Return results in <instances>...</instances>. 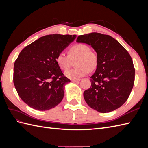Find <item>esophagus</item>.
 Here are the masks:
<instances>
[{"label":"esophagus","mask_w":148,"mask_h":148,"mask_svg":"<svg viewBox=\"0 0 148 148\" xmlns=\"http://www.w3.org/2000/svg\"><path fill=\"white\" fill-rule=\"evenodd\" d=\"M81 80V79H71V81L73 82H79Z\"/></svg>","instance_id":"obj_1"}]
</instances>
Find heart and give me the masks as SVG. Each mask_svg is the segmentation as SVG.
<instances>
[{"label": "heart", "mask_w": 148, "mask_h": 148, "mask_svg": "<svg viewBox=\"0 0 148 148\" xmlns=\"http://www.w3.org/2000/svg\"><path fill=\"white\" fill-rule=\"evenodd\" d=\"M69 56L64 52H60L56 58L58 66L63 70H66L71 65V60L77 58L75 69L67 70L65 72V77L70 79H78L89 73L90 70L96 69L98 58L96 53L90 51L87 44L77 43L69 49Z\"/></svg>", "instance_id": "heart-1"}]
</instances>
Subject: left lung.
I'll list each match as a JSON object with an SVG mask.
<instances>
[{
    "instance_id": "left-lung-1",
    "label": "left lung",
    "mask_w": 148,
    "mask_h": 148,
    "mask_svg": "<svg viewBox=\"0 0 148 148\" xmlns=\"http://www.w3.org/2000/svg\"><path fill=\"white\" fill-rule=\"evenodd\" d=\"M77 42L91 46L98 58L96 70L91 77V86L83 93L85 101L101 113L119 108L128 99L135 82V70L130 55L109 35H80Z\"/></svg>"
}]
</instances>
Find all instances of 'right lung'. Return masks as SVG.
<instances>
[{"label":"right lung","mask_w":148,"mask_h":148,"mask_svg":"<svg viewBox=\"0 0 148 148\" xmlns=\"http://www.w3.org/2000/svg\"><path fill=\"white\" fill-rule=\"evenodd\" d=\"M76 35L49 34L26 46L14 64L13 83L21 100L33 109L47 110L63 99L70 82L56 58L74 41Z\"/></svg>","instance_id":"add662e5"}]
</instances>
